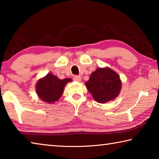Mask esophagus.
<instances>
[{
    "label": "esophagus",
    "mask_w": 159,
    "mask_h": 159,
    "mask_svg": "<svg viewBox=\"0 0 159 159\" xmlns=\"http://www.w3.org/2000/svg\"><path fill=\"white\" fill-rule=\"evenodd\" d=\"M74 80H76V81L79 82V81H80V80H81V77H80V76H75L74 77Z\"/></svg>",
    "instance_id": "obj_1"
}]
</instances>
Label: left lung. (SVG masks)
<instances>
[{"mask_svg":"<svg viewBox=\"0 0 159 159\" xmlns=\"http://www.w3.org/2000/svg\"><path fill=\"white\" fill-rule=\"evenodd\" d=\"M88 91L98 103L104 104L115 99L121 90L119 75L109 67L97 69L85 83Z\"/></svg>","mask_w":159,"mask_h":159,"instance_id":"8db88e82","label":"left lung"}]
</instances>
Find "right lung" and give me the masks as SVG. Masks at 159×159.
Masks as SVG:
<instances>
[{
	"label": "right lung",
	"mask_w": 159,
	"mask_h": 159,
	"mask_svg": "<svg viewBox=\"0 0 159 159\" xmlns=\"http://www.w3.org/2000/svg\"><path fill=\"white\" fill-rule=\"evenodd\" d=\"M71 81L72 80L69 78L61 80L52 74L48 73L37 81L36 94L43 102L53 104L60 99L65 85Z\"/></svg>",
	"instance_id": "1"
}]
</instances>
